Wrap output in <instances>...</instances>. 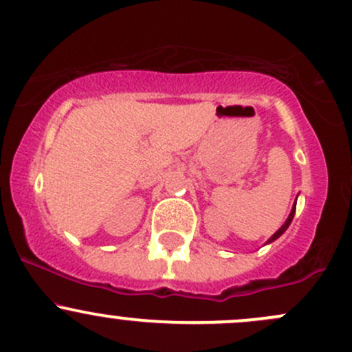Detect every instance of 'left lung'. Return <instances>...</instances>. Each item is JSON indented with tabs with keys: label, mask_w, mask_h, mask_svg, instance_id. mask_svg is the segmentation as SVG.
Wrapping results in <instances>:
<instances>
[{
	"label": "left lung",
	"mask_w": 352,
	"mask_h": 352,
	"mask_svg": "<svg viewBox=\"0 0 352 352\" xmlns=\"http://www.w3.org/2000/svg\"><path fill=\"white\" fill-rule=\"evenodd\" d=\"M296 203H297V201H296ZM296 203H294L292 210H290V214H289V218H287L285 223H283V225L280 226V228H278L277 232L274 233V235H272L270 238H268V240H267V243H272V241H275V240H277V238L280 236V235H283V232H285V230L289 228V225H290V223H292V220H294V214H296Z\"/></svg>",
	"instance_id": "8db88e82"
}]
</instances>
